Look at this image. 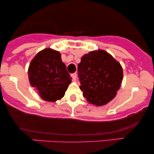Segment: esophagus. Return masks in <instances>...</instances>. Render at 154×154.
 Wrapping results in <instances>:
<instances>
[{
    "instance_id": "1",
    "label": "esophagus",
    "mask_w": 154,
    "mask_h": 154,
    "mask_svg": "<svg viewBox=\"0 0 154 154\" xmlns=\"http://www.w3.org/2000/svg\"><path fill=\"white\" fill-rule=\"evenodd\" d=\"M71 77H72V79H73V80H75V79H77V74L76 73L71 74Z\"/></svg>"
}]
</instances>
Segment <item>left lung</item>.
I'll use <instances>...</instances> for the list:
<instances>
[{
  "instance_id": "left-lung-1",
  "label": "left lung",
  "mask_w": 154,
  "mask_h": 154,
  "mask_svg": "<svg viewBox=\"0 0 154 154\" xmlns=\"http://www.w3.org/2000/svg\"><path fill=\"white\" fill-rule=\"evenodd\" d=\"M78 76L83 96L88 103L103 106L116 95L123 79L121 64L103 50L84 55L78 64Z\"/></svg>"
}]
</instances>
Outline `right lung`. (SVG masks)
<instances>
[{
  "mask_svg": "<svg viewBox=\"0 0 154 154\" xmlns=\"http://www.w3.org/2000/svg\"><path fill=\"white\" fill-rule=\"evenodd\" d=\"M29 82L46 101L54 102L65 94L72 77L59 51L45 48L32 60L28 69Z\"/></svg>",
  "mask_w": 154,
  "mask_h": 154,
  "instance_id": "1",
  "label": "right lung"
}]
</instances>
